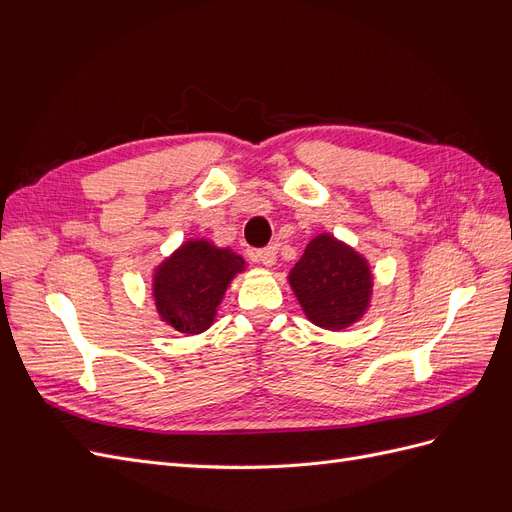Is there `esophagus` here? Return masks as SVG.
<instances>
[{"label":"esophagus","mask_w":512,"mask_h":512,"mask_svg":"<svg viewBox=\"0 0 512 512\" xmlns=\"http://www.w3.org/2000/svg\"><path fill=\"white\" fill-rule=\"evenodd\" d=\"M256 260L262 262L265 267H273L277 262V250H275V247H265V250H258Z\"/></svg>","instance_id":"1"}]
</instances>
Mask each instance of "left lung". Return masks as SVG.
Listing matches in <instances>:
<instances>
[{
	"instance_id": "obj_1",
	"label": "left lung",
	"mask_w": 512,
	"mask_h": 512,
	"mask_svg": "<svg viewBox=\"0 0 512 512\" xmlns=\"http://www.w3.org/2000/svg\"><path fill=\"white\" fill-rule=\"evenodd\" d=\"M288 284L307 320L327 331H344L359 322L374 297L369 260L331 232L307 243L288 273Z\"/></svg>"
}]
</instances>
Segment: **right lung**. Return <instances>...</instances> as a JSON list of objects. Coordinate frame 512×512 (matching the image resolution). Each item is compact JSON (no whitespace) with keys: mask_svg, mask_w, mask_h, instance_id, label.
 <instances>
[{"mask_svg":"<svg viewBox=\"0 0 512 512\" xmlns=\"http://www.w3.org/2000/svg\"><path fill=\"white\" fill-rule=\"evenodd\" d=\"M247 269L241 254L209 239H185L151 271V297L166 327L185 335L205 333L232 280Z\"/></svg>","mask_w":512,"mask_h":512,"instance_id":"add662e5","label":"right lung"}]
</instances>
